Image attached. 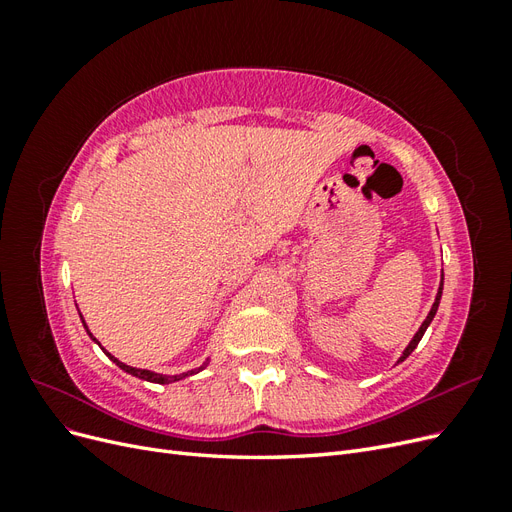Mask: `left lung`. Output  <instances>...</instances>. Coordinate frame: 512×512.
Segmentation results:
<instances>
[{"label": "left lung", "instance_id": "1", "mask_svg": "<svg viewBox=\"0 0 512 512\" xmlns=\"http://www.w3.org/2000/svg\"><path fill=\"white\" fill-rule=\"evenodd\" d=\"M442 280H444V275H442ZM442 282H440V288H438V294H436V301H433V305H431V309H429V314H427V318L423 320V324H421V329H418L416 333H414V337H412V342L406 346V350H404V354L399 356V361L397 363H401V361H406L408 356L412 354V350L418 346V342H421L423 339V335H425V331H427V327L431 324V320H433V316H436V312H438V305H440V299H442Z\"/></svg>", "mask_w": 512, "mask_h": 512}]
</instances>
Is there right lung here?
<instances>
[{
    "instance_id": "1",
    "label": "right lung",
    "mask_w": 512,
    "mask_h": 512,
    "mask_svg": "<svg viewBox=\"0 0 512 512\" xmlns=\"http://www.w3.org/2000/svg\"><path fill=\"white\" fill-rule=\"evenodd\" d=\"M81 320H83V316H81ZM83 327H85V331L89 333V337L94 339V342L100 346V342L98 339L91 335V331L87 329V324H85V320H83ZM102 348V346H100ZM104 350V348H102ZM104 354L108 356V359H111L115 365H119L123 371H126V374H130V376H136V378H141V380H147V382H156V384H170V382H177V380H183V378H188V376H194V374H198V371H203L207 365H209V361L207 363H203L200 365L198 369H192V371H185V374H179V376H164V374H156V371H149V369H138V367H132V365H126V363H121L119 359H115L113 354H108L106 350H104Z\"/></svg>"
}]
</instances>
